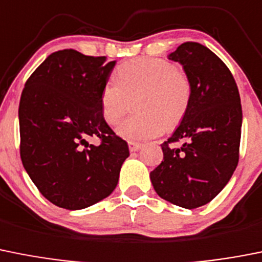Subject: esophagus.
Masks as SVG:
<instances>
[{
	"label": "esophagus",
	"instance_id": "esophagus-1",
	"mask_svg": "<svg viewBox=\"0 0 262 262\" xmlns=\"http://www.w3.org/2000/svg\"><path fill=\"white\" fill-rule=\"evenodd\" d=\"M143 147L140 143H135V141H128V149L129 152H138L140 148Z\"/></svg>",
	"mask_w": 262,
	"mask_h": 262
}]
</instances>
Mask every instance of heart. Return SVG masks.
I'll list each match as a JSON object with an SVG mask.
<instances>
[{"instance_id":"obj_1","label":"heart","mask_w":262,"mask_h":262,"mask_svg":"<svg viewBox=\"0 0 262 262\" xmlns=\"http://www.w3.org/2000/svg\"><path fill=\"white\" fill-rule=\"evenodd\" d=\"M139 96L138 115L124 119L117 134L128 141H144L178 126L192 101V84L183 70L162 58H136L115 70V80L104 84L100 106L106 123H118L129 98Z\"/></svg>"}]
</instances>
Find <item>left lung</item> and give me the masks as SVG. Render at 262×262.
Masks as SVG:
<instances>
[{
    "instance_id": "8db88e82",
    "label": "left lung",
    "mask_w": 262,
    "mask_h": 262,
    "mask_svg": "<svg viewBox=\"0 0 262 262\" xmlns=\"http://www.w3.org/2000/svg\"><path fill=\"white\" fill-rule=\"evenodd\" d=\"M192 84L189 109L171 138L161 144L164 160L150 171L158 196L195 209L212 201L239 162L242 104L229 67L210 49L187 41L169 54ZM182 142L179 148L172 147Z\"/></svg>"
}]
</instances>
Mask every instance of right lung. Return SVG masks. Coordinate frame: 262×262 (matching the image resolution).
<instances>
[{"label":"right lung","mask_w":262,"mask_h":262,"mask_svg":"<svg viewBox=\"0 0 262 262\" xmlns=\"http://www.w3.org/2000/svg\"><path fill=\"white\" fill-rule=\"evenodd\" d=\"M114 64L106 57L58 50L25 84L19 102L21 162L40 193L59 208L84 209L107 198L129 156L100 106ZM91 138L100 143L91 144Z\"/></svg>","instance_id":"right-lung-1"}]
</instances>
